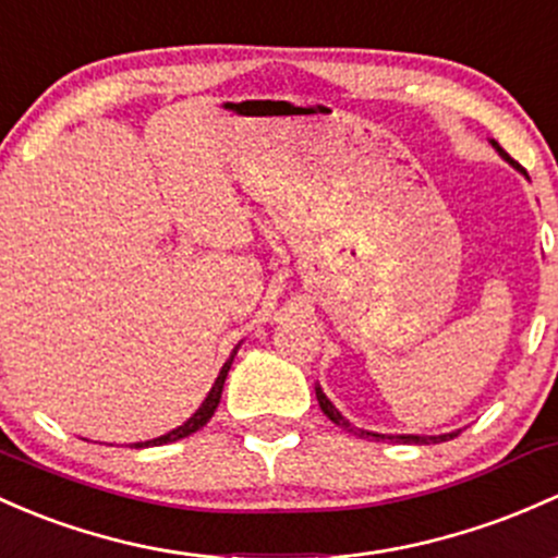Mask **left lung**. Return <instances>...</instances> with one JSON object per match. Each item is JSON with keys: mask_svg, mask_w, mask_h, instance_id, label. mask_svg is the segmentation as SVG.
Listing matches in <instances>:
<instances>
[{"mask_svg": "<svg viewBox=\"0 0 558 558\" xmlns=\"http://www.w3.org/2000/svg\"><path fill=\"white\" fill-rule=\"evenodd\" d=\"M493 146L497 148V151L502 154V157H506L508 161H511L513 167H517V170H521V165H517V161H513L511 157H508L506 151H502L500 146H497V143L493 141ZM524 172V170H521ZM526 175V172H524ZM316 401H319V407H322V412H325V415L329 417V421H332L335 425H343L345 430H349V434H356V436H362V439H367V436H375V439H397V441H404V445H439V441H447V439H454V436L458 434H445V436H380V434H369V430H359V428H353V425L345 421L343 415H340L338 410H335L332 407V401H329L325 393H322V388L316 386Z\"/></svg>", "mask_w": 558, "mask_h": 558, "instance_id": "8db88e82", "label": "left lung"}]
</instances>
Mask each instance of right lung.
<instances>
[{
	"label": "right lung",
	"instance_id": "1",
	"mask_svg": "<svg viewBox=\"0 0 558 558\" xmlns=\"http://www.w3.org/2000/svg\"><path fill=\"white\" fill-rule=\"evenodd\" d=\"M233 353H236V351H233ZM233 353H231V359H229V362L223 364V369H220L218 380H215L213 391L207 393L205 404H202L199 410L194 412V417H189V421H185V423L181 425V428L170 430V434L159 436V439H154V441H141V445H135V447H154V445H167V441H178V439H185V436L196 434V430H199L202 425H207V423H209V417H213V415H215V410H218V401H220V393H223V383H226V375H229V369H231Z\"/></svg>",
	"mask_w": 558,
	"mask_h": 558
}]
</instances>
